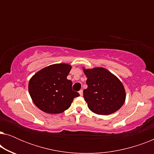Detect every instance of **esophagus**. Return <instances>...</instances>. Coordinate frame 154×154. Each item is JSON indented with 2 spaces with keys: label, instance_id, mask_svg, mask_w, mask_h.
<instances>
[{
  "label": "esophagus",
  "instance_id": "1",
  "mask_svg": "<svg viewBox=\"0 0 154 154\" xmlns=\"http://www.w3.org/2000/svg\"><path fill=\"white\" fill-rule=\"evenodd\" d=\"M79 94H80V95H81V96H83V90H80V91H79Z\"/></svg>",
  "mask_w": 154,
  "mask_h": 154
}]
</instances>
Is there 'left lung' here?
<instances>
[{
  "label": "left lung",
  "instance_id": "1",
  "mask_svg": "<svg viewBox=\"0 0 154 154\" xmlns=\"http://www.w3.org/2000/svg\"><path fill=\"white\" fill-rule=\"evenodd\" d=\"M83 71L88 78L83 97L90 110L100 115H109L119 110L125 100L121 82L104 68Z\"/></svg>",
  "mask_w": 154,
  "mask_h": 154
}]
</instances>
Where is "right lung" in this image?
Instances as JSON below:
<instances>
[{
	"label": "right lung",
	"instance_id": "add662e5",
	"mask_svg": "<svg viewBox=\"0 0 154 154\" xmlns=\"http://www.w3.org/2000/svg\"><path fill=\"white\" fill-rule=\"evenodd\" d=\"M71 69L66 64H52L39 71L29 83L33 102L44 112L60 113L70 107L80 96L72 90V81L66 79Z\"/></svg>",
	"mask_w": 154,
	"mask_h": 154
}]
</instances>
